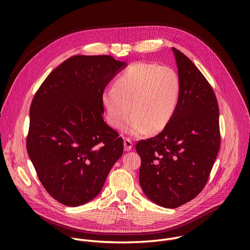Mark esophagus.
I'll return each mask as SVG.
<instances>
[{"label":"esophagus","instance_id":"1","mask_svg":"<svg viewBox=\"0 0 250 250\" xmlns=\"http://www.w3.org/2000/svg\"><path fill=\"white\" fill-rule=\"evenodd\" d=\"M124 146H125V151H129V150H131L133 144H132V141L129 138H125L124 139Z\"/></svg>","mask_w":250,"mask_h":250}]
</instances>
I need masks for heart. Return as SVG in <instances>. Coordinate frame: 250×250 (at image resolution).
Segmentation results:
<instances>
[{
    "instance_id": "heart-1",
    "label": "heart",
    "mask_w": 250,
    "mask_h": 250,
    "mask_svg": "<svg viewBox=\"0 0 250 250\" xmlns=\"http://www.w3.org/2000/svg\"><path fill=\"white\" fill-rule=\"evenodd\" d=\"M180 83L169 66L137 62L104 90L102 104L108 123L120 127L132 115L125 130L132 135L157 133L171 122L179 101Z\"/></svg>"
}]
</instances>
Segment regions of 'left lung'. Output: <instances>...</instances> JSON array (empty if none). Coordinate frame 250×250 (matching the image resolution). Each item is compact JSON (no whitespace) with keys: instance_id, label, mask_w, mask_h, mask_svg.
<instances>
[{"instance_id":"obj_1","label":"left lung","mask_w":250,"mask_h":250,"mask_svg":"<svg viewBox=\"0 0 250 250\" xmlns=\"http://www.w3.org/2000/svg\"><path fill=\"white\" fill-rule=\"evenodd\" d=\"M180 94L169 125L139 140V184L155 204L173 208L196 198L206 186L221 146L219 104L210 84L195 64L172 47Z\"/></svg>"}]
</instances>
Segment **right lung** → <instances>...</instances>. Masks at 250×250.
<instances>
[{"label":"right lung","instance_id":"1","mask_svg":"<svg viewBox=\"0 0 250 250\" xmlns=\"http://www.w3.org/2000/svg\"><path fill=\"white\" fill-rule=\"evenodd\" d=\"M125 63L111 55H74L35 93L26 150L47 193L76 207L101 192L124 141L103 120L102 94Z\"/></svg>","mask_w":250,"mask_h":250}]
</instances>
